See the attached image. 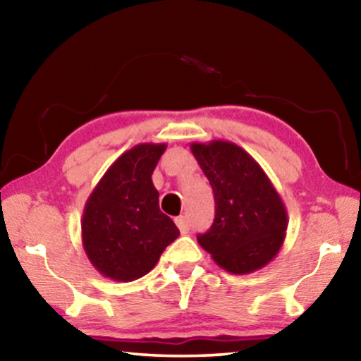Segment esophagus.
<instances>
[{
    "label": "esophagus",
    "mask_w": 361,
    "mask_h": 361,
    "mask_svg": "<svg viewBox=\"0 0 361 361\" xmlns=\"http://www.w3.org/2000/svg\"><path fill=\"white\" fill-rule=\"evenodd\" d=\"M175 224L178 226V229H180L181 234H186V232L189 231V223H188V218L186 216L175 218Z\"/></svg>",
    "instance_id": "1"
}]
</instances>
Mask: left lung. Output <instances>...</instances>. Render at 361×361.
Wrapping results in <instances>:
<instances>
[{
	"mask_svg": "<svg viewBox=\"0 0 361 361\" xmlns=\"http://www.w3.org/2000/svg\"><path fill=\"white\" fill-rule=\"evenodd\" d=\"M215 195V219L199 245L231 274H250L276 258L288 215L264 170L245 149L224 140L191 143Z\"/></svg>",
	"mask_w": 361,
	"mask_h": 361,
	"instance_id": "left-lung-1",
	"label": "left lung"
}]
</instances>
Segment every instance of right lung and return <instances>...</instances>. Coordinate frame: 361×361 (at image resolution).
<instances>
[{
  "label": "right lung",
  "instance_id": "right-lung-1",
  "mask_svg": "<svg viewBox=\"0 0 361 361\" xmlns=\"http://www.w3.org/2000/svg\"><path fill=\"white\" fill-rule=\"evenodd\" d=\"M166 148V143H142L126 151L85 202L82 247L103 277L116 282L143 277L180 235L159 209V192L151 180Z\"/></svg>",
  "mask_w": 361,
  "mask_h": 361
}]
</instances>
